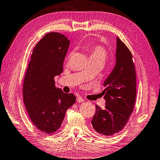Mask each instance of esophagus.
I'll return each mask as SVG.
<instances>
[{"mask_svg": "<svg viewBox=\"0 0 160 160\" xmlns=\"http://www.w3.org/2000/svg\"><path fill=\"white\" fill-rule=\"evenodd\" d=\"M77 100L78 102H83L84 101V100L83 99V98L80 97V96L77 98V100Z\"/></svg>", "mask_w": 160, "mask_h": 160, "instance_id": "34e87169", "label": "esophagus"}]
</instances>
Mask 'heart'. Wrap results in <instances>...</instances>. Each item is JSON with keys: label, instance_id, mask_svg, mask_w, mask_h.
<instances>
[{"label": "heart", "instance_id": "1", "mask_svg": "<svg viewBox=\"0 0 160 160\" xmlns=\"http://www.w3.org/2000/svg\"><path fill=\"white\" fill-rule=\"evenodd\" d=\"M87 51L89 53L90 59L101 60L104 62L107 56V50L102 45H88L87 47ZM71 56V53L69 55V58Z\"/></svg>", "mask_w": 160, "mask_h": 160}]
</instances>
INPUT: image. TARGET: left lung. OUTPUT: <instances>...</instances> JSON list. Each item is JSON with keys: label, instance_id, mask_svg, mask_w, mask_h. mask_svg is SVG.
Returning a JSON list of instances; mask_svg holds the SVG:
<instances>
[{"label": "left lung", "instance_id": "left-lung-1", "mask_svg": "<svg viewBox=\"0 0 160 160\" xmlns=\"http://www.w3.org/2000/svg\"><path fill=\"white\" fill-rule=\"evenodd\" d=\"M102 92L104 108L96 104L91 120L98 133L111 136L122 131L133 111L136 98V73L132 56L125 44L117 37L116 64L104 81Z\"/></svg>", "mask_w": 160, "mask_h": 160}]
</instances>
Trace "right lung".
<instances>
[{
  "instance_id": "obj_1",
  "label": "right lung",
  "mask_w": 160,
  "mask_h": 160,
  "mask_svg": "<svg viewBox=\"0 0 160 160\" xmlns=\"http://www.w3.org/2000/svg\"><path fill=\"white\" fill-rule=\"evenodd\" d=\"M70 41L58 32H50L36 44L23 81V102L33 124L47 134L60 128L67 110L76 98L55 85L54 77L63 71Z\"/></svg>"
}]
</instances>
